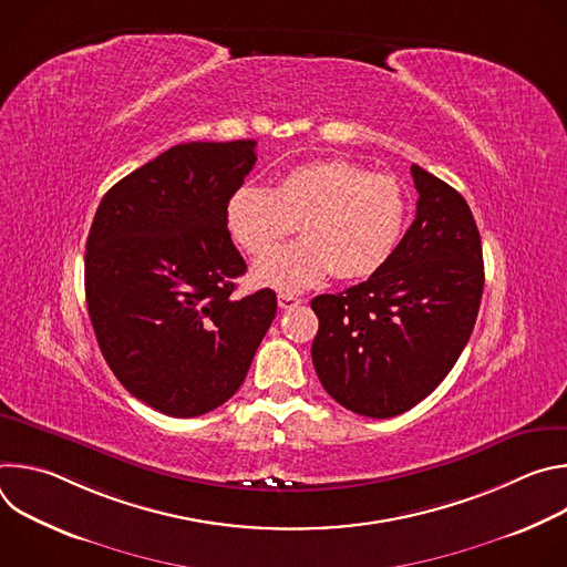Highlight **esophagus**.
Instances as JSON below:
<instances>
[{
	"mask_svg": "<svg viewBox=\"0 0 567 567\" xmlns=\"http://www.w3.org/2000/svg\"><path fill=\"white\" fill-rule=\"evenodd\" d=\"M302 300L300 298H296V296H291V293H278V307L280 309H293V307H298Z\"/></svg>",
	"mask_w": 567,
	"mask_h": 567,
	"instance_id": "1",
	"label": "esophagus"
}]
</instances>
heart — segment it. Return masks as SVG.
I'll use <instances>...</instances> for the list:
<instances>
[{"mask_svg": "<svg viewBox=\"0 0 567 567\" xmlns=\"http://www.w3.org/2000/svg\"><path fill=\"white\" fill-rule=\"evenodd\" d=\"M409 193L392 175H370L346 158H320L285 173L271 188L245 184L226 202L237 245L262 256L301 224L306 237L254 267L256 282L296 293L337 274L370 278L394 256L409 224Z\"/></svg>", "mask_w": 567, "mask_h": 567, "instance_id": "1", "label": "heart"}]
</instances>
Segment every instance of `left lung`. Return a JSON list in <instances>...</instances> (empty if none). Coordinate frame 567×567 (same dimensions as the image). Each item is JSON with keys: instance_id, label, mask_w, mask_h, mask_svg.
I'll return each mask as SVG.
<instances>
[{"instance_id": "obj_1", "label": "left lung", "mask_w": 567, "mask_h": 567, "mask_svg": "<svg viewBox=\"0 0 567 567\" xmlns=\"http://www.w3.org/2000/svg\"><path fill=\"white\" fill-rule=\"evenodd\" d=\"M417 215L390 262L343 293L311 300L316 374L343 409L374 420L411 411L460 359L484 287L482 241L464 197L411 166Z\"/></svg>"}]
</instances>
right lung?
<instances>
[{"label": "right lung", "mask_w": 567, "mask_h": 567, "mask_svg": "<svg viewBox=\"0 0 567 567\" xmlns=\"http://www.w3.org/2000/svg\"><path fill=\"white\" fill-rule=\"evenodd\" d=\"M256 141L171 147L114 184L90 228L85 296L99 348L150 409L197 417L228 401L276 316V293L233 296L247 271L226 202Z\"/></svg>", "instance_id": "add662e5"}]
</instances>
